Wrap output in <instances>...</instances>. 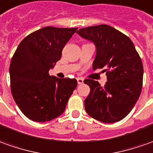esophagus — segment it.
I'll list each match as a JSON object with an SVG mask.
<instances>
[{"label":"esophagus","instance_id":"esophagus-1","mask_svg":"<svg viewBox=\"0 0 153 153\" xmlns=\"http://www.w3.org/2000/svg\"><path fill=\"white\" fill-rule=\"evenodd\" d=\"M76 80H77V82H78V84L83 83V79L82 78H81V77H77V78H76Z\"/></svg>","mask_w":153,"mask_h":153}]
</instances>
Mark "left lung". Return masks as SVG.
I'll return each instance as SVG.
<instances>
[{"label":"left lung","instance_id":"1","mask_svg":"<svg viewBox=\"0 0 153 153\" xmlns=\"http://www.w3.org/2000/svg\"><path fill=\"white\" fill-rule=\"evenodd\" d=\"M76 33L94 44L93 69H103L108 80L104 87L94 80L84 81L90 87L85 109L98 121H120L131 111L142 88L143 65L134 44L121 32L106 24L81 28Z\"/></svg>","mask_w":153,"mask_h":153}]
</instances>
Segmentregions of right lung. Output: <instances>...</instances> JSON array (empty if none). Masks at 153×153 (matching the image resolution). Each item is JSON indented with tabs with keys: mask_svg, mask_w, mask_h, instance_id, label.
Masks as SVG:
<instances>
[{
	"mask_svg": "<svg viewBox=\"0 0 153 153\" xmlns=\"http://www.w3.org/2000/svg\"><path fill=\"white\" fill-rule=\"evenodd\" d=\"M76 30L43 27L24 38L12 56L9 69L12 97L22 114L33 121L59 117L77 86L76 79L49 74Z\"/></svg>",
	"mask_w": 153,
	"mask_h": 153,
	"instance_id": "right-lung-1",
	"label": "right lung"
}]
</instances>
